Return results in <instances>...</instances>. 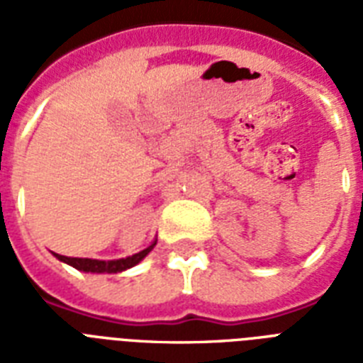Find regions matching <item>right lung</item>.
<instances>
[{"label":"right lung","mask_w":363,"mask_h":363,"mask_svg":"<svg viewBox=\"0 0 363 363\" xmlns=\"http://www.w3.org/2000/svg\"><path fill=\"white\" fill-rule=\"evenodd\" d=\"M154 245H156V242H152L150 247L141 250V252L133 254V256H130V258L111 259V262H104V259H90V258H67V256H60V254H56V258L65 262V264L73 265L75 269L86 271V273H118V271L130 269V267L139 264V262H141V259L145 258L150 250H152Z\"/></svg>","instance_id":"obj_1"}]
</instances>
